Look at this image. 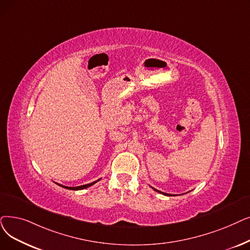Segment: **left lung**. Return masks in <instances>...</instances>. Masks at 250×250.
Returning <instances> with one entry per match:
<instances>
[{"instance_id": "left-lung-1", "label": "left lung", "mask_w": 250, "mask_h": 250, "mask_svg": "<svg viewBox=\"0 0 250 250\" xmlns=\"http://www.w3.org/2000/svg\"><path fill=\"white\" fill-rule=\"evenodd\" d=\"M152 189H153V190H155L156 192H158V193H161V194H164V195H167V196H171V195L170 194H167V193H165V192H161V191H158V190H156V189H154L153 187H151Z\"/></svg>"}]
</instances>
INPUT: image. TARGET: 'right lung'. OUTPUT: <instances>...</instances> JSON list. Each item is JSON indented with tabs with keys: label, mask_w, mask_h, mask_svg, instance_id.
Returning <instances> with one entry per match:
<instances>
[{
	"label": "right lung",
	"mask_w": 250,
	"mask_h": 250,
	"mask_svg": "<svg viewBox=\"0 0 250 250\" xmlns=\"http://www.w3.org/2000/svg\"><path fill=\"white\" fill-rule=\"evenodd\" d=\"M98 181H100V179H99ZM98 181H95V182H93V183L86 184V185H82V186H78V187H66V186L60 185V184H58V185H59V186H61V187H63V188L69 189V190H83V189H85V188H89V187H91L92 185H94V184H95V183H97V182H98Z\"/></svg>",
	"instance_id": "right-lung-1"
}]
</instances>
